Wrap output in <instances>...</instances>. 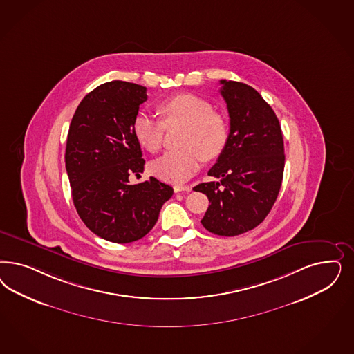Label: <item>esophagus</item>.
<instances>
[{"instance_id": "34e87169", "label": "esophagus", "mask_w": 354, "mask_h": 354, "mask_svg": "<svg viewBox=\"0 0 354 354\" xmlns=\"http://www.w3.org/2000/svg\"><path fill=\"white\" fill-rule=\"evenodd\" d=\"M173 190H174V193H189V192H192V187L187 185H176L173 187Z\"/></svg>"}]
</instances>
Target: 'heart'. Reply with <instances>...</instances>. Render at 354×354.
<instances>
[{
    "label": "heart",
    "mask_w": 354,
    "mask_h": 354,
    "mask_svg": "<svg viewBox=\"0 0 354 354\" xmlns=\"http://www.w3.org/2000/svg\"><path fill=\"white\" fill-rule=\"evenodd\" d=\"M162 122L149 113H138L133 134L145 149L158 152L165 136V126L183 125L181 149H173L151 164V171L167 183H183L199 169L203 160L217 159L227 147L229 127L214 105L192 93L174 95L159 105Z\"/></svg>",
    "instance_id": "heart-1"
}]
</instances>
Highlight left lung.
I'll use <instances>...</instances> for the list:
<instances>
[{
	"mask_svg": "<svg viewBox=\"0 0 354 354\" xmlns=\"http://www.w3.org/2000/svg\"><path fill=\"white\" fill-rule=\"evenodd\" d=\"M220 84L230 121L228 143L208 171L217 181L199 183L194 190L211 203L202 225L232 237L258 227L270 214L283 183L286 155L280 122L261 93L234 80Z\"/></svg>",
	"mask_w": 354,
	"mask_h": 354,
	"instance_id": "left-lung-1",
	"label": "left lung"
}]
</instances>
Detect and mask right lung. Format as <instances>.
<instances>
[{"label": "right lung", "instance_id": "right-lung-1", "mask_svg": "<svg viewBox=\"0 0 354 354\" xmlns=\"http://www.w3.org/2000/svg\"><path fill=\"white\" fill-rule=\"evenodd\" d=\"M146 100L143 86L106 82L83 97L68 127L65 162L73 202L86 227L114 243L145 237L173 195L155 177L129 183L130 174L145 169L133 122Z\"/></svg>", "mask_w": 354, "mask_h": 354}]
</instances>
